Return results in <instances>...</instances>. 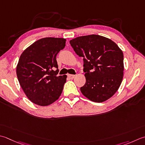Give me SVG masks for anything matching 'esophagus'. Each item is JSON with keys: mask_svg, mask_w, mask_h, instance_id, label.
Masks as SVG:
<instances>
[{"mask_svg": "<svg viewBox=\"0 0 145 145\" xmlns=\"http://www.w3.org/2000/svg\"><path fill=\"white\" fill-rule=\"evenodd\" d=\"M67 76H68V77H69V78H70V79L74 78L75 76V75H71V74H68Z\"/></svg>", "mask_w": 145, "mask_h": 145, "instance_id": "1", "label": "esophagus"}]
</instances>
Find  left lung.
Here are the masks:
<instances>
[{
  "label": "left lung",
  "mask_w": 145,
  "mask_h": 145,
  "mask_svg": "<svg viewBox=\"0 0 145 145\" xmlns=\"http://www.w3.org/2000/svg\"><path fill=\"white\" fill-rule=\"evenodd\" d=\"M70 43L84 58L86 82L80 88L82 94L95 103L112 97L123 78L124 56L120 47L111 39L97 35L77 37Z\"/></svg>",
  "instance_id": "8db88e82"
}]
</instances>
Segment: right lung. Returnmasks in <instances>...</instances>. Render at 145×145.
Masks as SVG:
<instances>
[{"label":"right lung","mask_w":145,"mask_h":145,"mask_svg":"<svg viewBox=\"0 0 145 145\" xmlns=\"http://www.w3.org/2000/svg\"><path fill=\"white\" fill-rule=\"evenodd\" d=\"M66 39L41 38L25 49L20 56L16 74L20 86L33 103L46 106L58 100L67 75L57 76L56 57L65 46Z\"/></svg>","instance_id":"1"}]
</instances>
